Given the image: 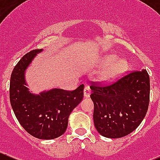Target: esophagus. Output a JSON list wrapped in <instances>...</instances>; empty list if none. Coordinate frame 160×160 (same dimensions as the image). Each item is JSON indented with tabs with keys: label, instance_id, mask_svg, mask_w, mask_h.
<instances>
[{
	"label": "esophagus",
	"instance_id": "34e87169",
	"mask_svg": "<svg viewBox=\"0 0 160 160\" xmlns=\"http://www.w3.org/2000/svg\"><path fill=\"white\" fill-rule=\"evenodd\" d=\"M90 94H91L90 88H89L88 86H86V87L84 88V89H83V96H84V97H89V96H90Z\"/></svg>",
	"mask_w": 160,
	"mask_h": 160
}]
</instances>
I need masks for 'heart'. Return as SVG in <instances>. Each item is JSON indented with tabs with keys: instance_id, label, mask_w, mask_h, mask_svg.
<instances>
[{
	"instance_id": "obj_1",
	"label": "heart",
	"mask_w": 160,
	"mask_h": 160,
	"mask_svg": "<svg viewBox=\"0 0 160 160\" xmlns=\"http://www.w3.org/2000/svg\"><path fill=\"white\" fill-rule=\"evenodd\" d=\"M116 59L117 57L115 55H108L104 57L103 64L105 67L98 74L100 80L103 81H109L128 68V64L126 60Z\"/></svg>"
}]
</instances>
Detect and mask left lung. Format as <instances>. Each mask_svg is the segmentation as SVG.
Wrapping results in <instances>:
<instances>
[{
  "mask_svg": "<svg viewBox=\"0 0 160 160\" xmlns=\"http://www.w3.org/2000/svg\"><path fill=\"white\" fill-rule=\"evenodd\" d=\"M90 88L94 124L101 136L123 137L144 119L150 99V79L145 69L132 72L108 85L93 82Z\"/></svg>",
  "mask_w": 160,
  "mask_h": 160,
  "instance_id": "1",
  "label": "left lung"
}]
</instances>
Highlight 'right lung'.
<instances>
[{"label": "right lung", "instance_id": "add662e5", "mask_svg": "<svg viewBox=\"0 0 160 160\" xmlns=\"http://www.w3.org/2000/svg\"><path fill=\"white\" fill-rule=\"evenodd\" d=\"M43 49L26 53L14 67L10 78L9 98L17 120L31 136L41 139H52L62 136L68 117L83 97V84L73 91L53 88L39 95L26 87L25 70Z\"/></svg>", "mask_w": 160, "mask_h": 160}]
</instances>
